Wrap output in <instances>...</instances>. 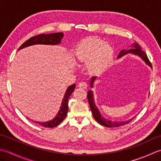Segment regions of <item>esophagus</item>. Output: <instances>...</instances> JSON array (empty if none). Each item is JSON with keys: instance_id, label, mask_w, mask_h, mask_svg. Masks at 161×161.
Listing matches in <instances>:
<instances>
[{"instance_id": "esophagus-1", "label": "esophagus", "mask_w": 161, "mask_h": 161, "mask_svg": "<svg viewBox=\"0 0 161 161\" xmlns=\"http://www.w3.org/2000/svg\"><path fill=\"white\" fill-rule=\"evenodd\" d=\"M78 87L80 88H84V89H86L88 86H87V84L86 82H84V81H81V82L79 83Z\"/></svg>"}]
</instances>
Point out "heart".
I'll list each match as a JSON object with an SVG mask.
<instances>
[{"mask_svg": "<svg viewBox=\"0 0 161 161\" xmlns=\"http://www.w3.org/2000/svg\"><path fill=\"white\" fill-rule=\"evenodd\" d=\"M114 49L104 41L91 38L78 44L75 57L78 61L87 64L88 69L93 73H100L110 66L114 57Z\"/></svg>", "mask_w": 161, "mask_h": 161, "instance_id": "b5f03b06", "label": "heart"}]
</instances>
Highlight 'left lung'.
I'll return each mask as SVG.
<instances>
[{"label":"left lung","mask_w":161,"mask_h":161,"mask_svg":"<svg viewBox=\"0 0 161 161\" xmlns=\"http://www.w3.org/2000/svg\"><path fill=\"white\" fill-rule=\"evenodd\" d=\"M129 53H132L135 54H137L139 57H141L142 59L145 61V63L147 64H148L149 66H152V64L150 62V61L149 60L147 55L145 53V52L142 50L141 47L140 46L138 43H133V45L131 46V49L130 50H122L120 51V53L118 55V57H120L124 55L125 54H127ZM95 80V77H93L91 79V86H93V81ZM87 98L88 102H89V106L90 108L91 109V111L93 113V115L95 118V120H96L99 124L102 125V126H107V127H110V128H114L116 127V126H122L126 124H128V123L131 122L132 119L133 118H131L129 119V120L126 121H122V122H112L111 120H108V119H104L103 117H102V115H100V113L99 112L97 108L95 106L94 103V100H93V93H92L91 91H89L88 92V95H87Z\"/></svg>","instance_id":"8db88e82"}]
</instances>
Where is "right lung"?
<instances>
[{"label":"right lung","instance_id":"1","mask_svg":"<svg viewBox=\"0 0 161 161\" xmlns=\"http://www.w3.org/2000/svg\"><path fill=\"white\" fill-rule=\"evenodd\" d=\"M64 37V34L62 32L52 33V34H41V35L34 36L31 38L28 39L20 46L19 50L23 48V47H28L35 44H46V45H55L61 42V40ZM75 88V84H72L71 86H68L64 95V99L61 102V106L59 111L58 112L57 116L52 120L45 122H39L34 121L36 123H38L40 125L45 126V127L53 128L59 125L62 122L65 118L66 117L67 113L68 111V98L73 93Z\"/></svg>","mask_w":161,"mask_h":161}]
</instances>
